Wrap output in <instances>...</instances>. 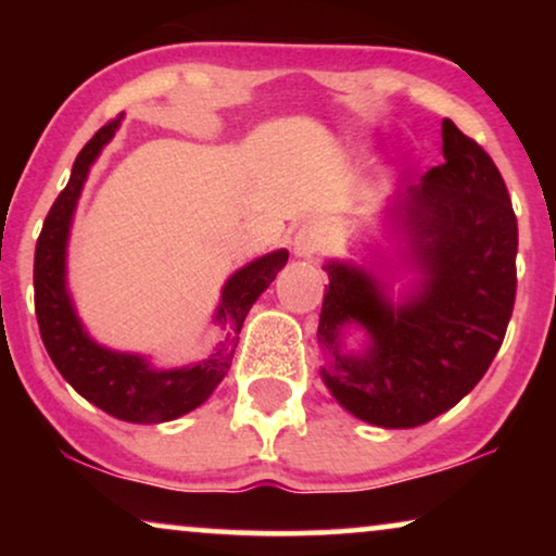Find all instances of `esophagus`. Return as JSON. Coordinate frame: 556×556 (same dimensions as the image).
Here are the masks:
<instances>
[{
    "label": "esophagus",
    "instance_id": "1",
    "mask_svg": "<svg viewBox=\"0 0 556 556\" xmlns=\"http://www.w3.org/2000/svg\"><path fill=\"white\" fill-rule=\"evenodd\" d=\"M293 245H295V255H301V257L316 255L318 250H324V245H326V230L318 223L303 225L299 235H295Z\"/></svg>",
    "mask_w": 556,
    "mask_h": 556
}]
</instances>
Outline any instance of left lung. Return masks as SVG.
Returning <instances> with one entry per match:
<instances>
[{"mask_svg":"<svg viewBox=\"0 0 556 556\" xmlns=\"http://www.w3.org/2000/svg\"><path fill=\"white\" fill-rule=\"evenodd\" d=\"M443 156L390 207L422 273L417 295L394 308L364 270L326 265L321 377L341 407L379 428H417L458 405L491 367L514 311L519 225L504 177L451 118ZM352 320L370 331L367 355L338 352Z\"/></svg>","mask_w":556,"mask_h":556,"instance_id":"8db88e82","label":"left lung"}]
</instances>
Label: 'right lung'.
<instances>
[{"label": "right lung", "instance_id": "1", "mask_svg": "<svg viewBox=\"0 0 556 556\" xmlns=\"http://www.w3.org/2000/svg\"><path fill=\"white\" fill-rule=\"evenodd\" d=\"M118 124L121 116L111 118L80 149L71 179L45 217L35 248V314L52 364L75 392L118 420L166 422L200 407L223 382L238 349L240 329L250 306L276 280V273L286 265L288 253L278 250V253L257 257L227 280L223 303L217 308V321L227 326L225 341L210 359L194 367L154 371L141 356L109 352L90 341L65 291V245L83 181L88 177L90 164L116 134Z\"/></svg>", "mask_w": 556, "mask_h": 556}]
</instances>
